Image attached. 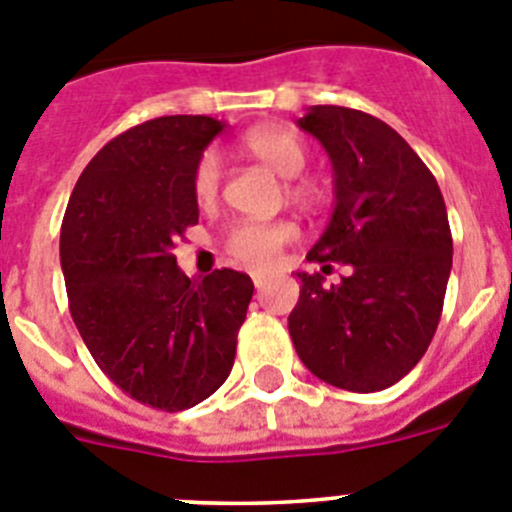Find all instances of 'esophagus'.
Segmentation results:
<instances>
[{"mask_svg": "<svg viewBox=\"0 0 512 512\" xmlns=\"http://www.w3.org/2000/svg\"><path fill=\"white\" fill-rule=\"evenodd\" d=\"M266 284H269V277H266V274H253V287L264 289Z\"/></svg>", "mask_w": 512, "mask_h": 512, "instance_id": "esophagus-1", "label": "esophagus"}]
</instances>
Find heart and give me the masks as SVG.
<instances>
[{
    "instance_id": "heart-1",
    "label": "heart",
    "mask_w": 512,
    "mask_h": 512,
    "mask_svg": "<svg viewBox=\"0 0 512 512\" xmlns=\"http://www.w3.org/2000/svg\"><path fill=\"white\" fill-rule=\"evenodd\" d=\"M241 146L251 153L253 158H259L269 166L274 174L284 176V179H295L302 174L307 164V146L292 130L282 128V125H261L243 135ZM220 158L212 151L202 153L192 171V194L200 205H212L220 194ZM292 194L297 200H312L318 189L310 182H300L292 187ZM297 228L292 223H256V220H246V223L233 225L225 241V251L235 264L248 266V269H271L277 264L279 251L287 246L289 241H295Z\"/></svg>"
}]
</instances>
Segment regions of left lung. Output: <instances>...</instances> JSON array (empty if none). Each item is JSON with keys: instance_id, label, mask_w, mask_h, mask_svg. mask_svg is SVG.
<instances>
[{"instance_id": "1", "label": "left lung", "mask_w": 512, "mask_h": 512, "mask_svg": "<svg viewBox=\"0 0 512 512\" xmlns=\"http://www.w3.org/2000/svg\"><path fill=\"white\" fill-rule=\"evenodd\" d=\"M333 164L336 207L307 261L341 284L297 271L289 312L297 356L323 382L348 392L392 387L423 359L451 274L449 215L428 166L387 122L336 104L297 120Z\"/></svg>"}]
</instances>
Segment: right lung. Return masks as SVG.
<instances>
[{
	"label": "right lung",
	"instance_id": "add662e5",
	"mask_svg": "<svg viewBox=\"0 0 512 512\" xmlns=\"http://www.w3.org/2000/svg\"><path fill=\"white\" fill-rule=\"evenodd\" d=\"M225 122L156 117L112 138L79 176L61 225L69 310L97 366L125 395L176 413L228 379L253 282L189 279L174 248L200 207L192 171Z\"/></svg>",
	"mask_w": 512,
	"mask_h": 512
}]
</instances>
